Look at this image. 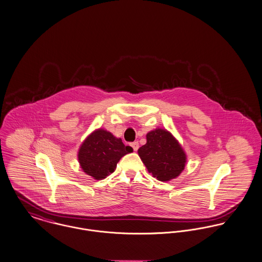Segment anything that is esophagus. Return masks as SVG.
<instances>
[{"instance_id":"obj_1","label":"esophagus","mask_w":262,"mask_h":262,"mask_svg":"<svg viewBox=\"0 0 262 262\" xmlns=\"http://www.w3.org/2000/svg\"><path fill=\"white\" fill-rule=\"evenodd\" d=\"M130 145H132V147L134 148V150H135V151H137V150L139 149V147H140V145H139V143H138V142H134V143H132V144H130Z\"/></svg>"}]
</instances>
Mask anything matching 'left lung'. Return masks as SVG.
<instances>
[{"label":"left lung","instance_id":"obj_1","mask_svg":"<svg viewBox=\"0 0 262 262\" xmlns=\"http://www.w3.org/2000/svg\"><path fill=\"white\" fill-rule=\"evenodd\" d=\"M138 151L147 171L159 181L174 179L185 168L186 155L183 148L165 129L149 132L146 135V144Z\"/></svg>","mask_w":262,"mask_h":262}]
</instances>
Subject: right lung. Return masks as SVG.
<instances>
[{"label":"right lung","instance_id":"obj_1","mask_svg":"<svg viewBox=\"0 0 262 262\" xmlns=\"http://www.w3.org/2000/svg\"><path fill=\"white\" fill-rule=\"evenodd\" d=\"M133 147L124 145L110 132L97 129L83 142L78 151L82 170L95 180H102L115 172L118 161Z\"/></svg>","mask_w":262,"mask_h":262}]
</instances>
